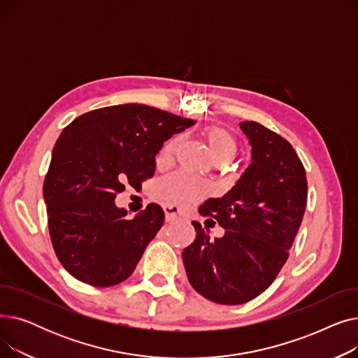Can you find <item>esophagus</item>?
I'll return each mask as SVG.
<instances>
[{
  "label": "esophagus",
  "instance_id": "34e87169",
  "mask_svg": "<svg viewBox=\"0 0 358 358\" xmlns=\"http://www.w3.org/2000/svg\"><path fill=\"white\" fill-rule=\"evenodd\" d=\"M164 212H165V220L166 222H173L180 216V209L174 204H165Z\"/></svg>",
  "mask_w": 358,
  "mask_h": 358
}]
</instances>
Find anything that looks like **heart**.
Masks as SVG:
<instances>
[{"label":"heart","mask_w":358,"mask_h":358,"mask_svg":"<svg viewBox=\"0 0 358 358\" xmlns=\"http://www.w3.org/2000/svg\"><path fill=\"white\" fill-rule=\"evenodd\" d=\"M203 138L209 146L213 159L219 164L229 162L238 154V141L228 130L212 126L203 130ZM181 143V136H174L165 142L161 150L164 159L171 158ZM158 196L171 204H192L208 196L209 187L200 180L177 173L162 178L157 187Z\"/></svg>","instance_id":"heart-1"}]
</instances>
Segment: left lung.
I'll use <instances>...</instances> for the list:
<instances>
[{"mask_svg": "<svg viewBox=\"0 0 358 358\" xmlns=\"http://www.w3.org/2000/svg\"><path fill=\"white\" fill-rule=\"evenodd\" d=\"M252 162L220 199L199 213L224 229L212 241L193 222L196 239L182 251L187 277L203 297L242 305L266 292L289 258L308 201L305 166L285 138L257 122H241Z\"/></svg>", "mask_w": 358, "mask_h": 358, "instance_id": "obj_1", "label": "left lung"}]
</instances>
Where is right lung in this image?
<instances>
[{
  "instance_id": "obj_1",
  "label": "right lung",
  "mask_w": 358,
  "mask_h": 358,
  "mask_svg": "<svg viewBox=\"0 0 358 358\" xmlns=\"http://www.w3.org/2000/svg\"><path fill=\"white\" fill-rule=\"evenodd\" d=\"M194 123L157 107L119 104L84 113L62 130L43 197L55 254L72 277L108 287L134 273L164 210L150 203L127 219L115 199L127 184L142 189L164 142Z\"/></svg>"
}]
</instances>
